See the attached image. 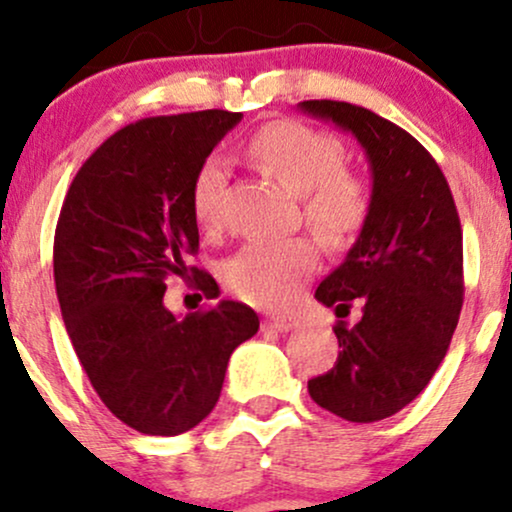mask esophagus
Returning a JSON list of instances; mask_svg holds the SVG:
<instances>
[{
    "mask_svg": "<svg viewBox=\"0 0 512 512\" xmlns=\"http://www.w3.org/2000/svg\"><path fill=\"white\" fill-rule=\"evenodd\" d=\"M298 322L293 317H267L264 320V330H274V332H291Z\"/></svg>",
    "mask_w": 512,
    "mask_h": 512,
    "instance_id": "obj_1",
    "label": "esophagus"
}]
</instances>
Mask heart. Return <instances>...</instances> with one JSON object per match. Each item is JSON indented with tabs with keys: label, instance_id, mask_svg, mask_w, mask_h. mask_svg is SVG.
Segmentation results:
<instances>
[{
	"label": "heart",
	"instance_id": "b5f03b06",
	"mask_svg": "<svg viewBox=\"0 0 512 512\" xmlns=\"http://www.w3.org/2000/svg\"><path fill=\"white\" fill-rule=\"evenodd\" d=\"M248 156L264 173L298 195L303 221L330 248H344L366 226L370 207L368 182L346 168L342 139L296 120H274L257 129ZM226 163L204 158L190 187L197 226L214 233L223 221ZM317 267L315 245L305 238L255 240L243 245L223 267V279L238 298L262 308H284L303 289Z\"/></svg>",
	"mask_w": 512,
	"mask_h": 512
}]
</instances>
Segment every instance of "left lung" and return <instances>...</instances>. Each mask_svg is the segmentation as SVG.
Instances as JSON below:
<instances>
[{
  "instance_id": "left-lung-1",
  "label": "left lung",
  "mask_w": 512,
  "mask_h": 512,
  "mask_svg": "<svg viewBox=\"0 0 512 512\" xmlns=\"http://www.w3.org/2000/svg\"><path fill=\"white\" fill-rule=\"evenodd\" d=\"M358 139L373 173V207L346 260L317 286L337 313V363L308 380L322 409L354 424L387 419L433 378L460 320L462 226L443 170L428 151L373 110L344 101H303ZM362 320H341L350 305Z\"/></svg>"
}]
</instances>
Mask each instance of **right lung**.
<instances>
[{
  "label": "right lung",
  "mask_w": 512,
  "mask_h": 512,
  "mask_svg": "<svg viewBox=\"0 0 512 512\" xmlns=\"http://www.w3.org/2000/svg\"><path fill=\"white\" fill-rule=\"evenodd\" d=\"M240 113L144 117L86 158L55 228V286L67 334L93 390L122 424L178 436L216 407L233 349L260 330L236 301L175 317L163 305L168 276H214L187 264L199 231L190 204L197 168Z\"/></svg>",
  "instance_id": "1"
}]
</instances>
